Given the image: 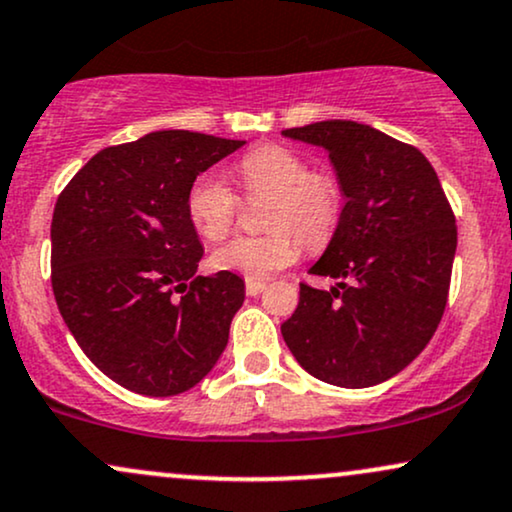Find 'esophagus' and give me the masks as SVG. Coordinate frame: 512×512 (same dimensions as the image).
I'll list each match as a JSON object with an SVG mask.
<instances>
[{
	"label": "esophagus",
	"instance_id": "obj_1",
	"mask_svg": "<svg viewBox=\"0 0 512 512\" xmlns=\"http://www.w3.org/2000/svg\"><path fill=\"white\" fill-rule=\"evenodd\" d=\"M264 288H267V281L264 279H245V293L248 295H260Z\"/></svg>",
	"mask_w": 512,
	"mask_h": 512
}]
</instances>
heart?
Returning <instances> with one entry per match:
<instances>
[{
	"instance_id": "1",
	"label": "heart",
	"mask_w": 512,
	"mask_h": 512,
	"mask_svg": "<svg viewBox=\"0 0 512 512\" xmlns=\"http://www.w3.org/2000/svg\"><path fill=\"white\" fill-rule=\"evenodd\" d=\"M236 176L248 197H269L262 236H238L214 250L219 272L260 279L298 260L300 244L324 248L341 224L343 188L329 171H310V162L283 145H260L240 157ZM238 195L212 171L200 174L186 193V214L197 236L221 240L238 214Z\"/></svg>"
}]
</instances>
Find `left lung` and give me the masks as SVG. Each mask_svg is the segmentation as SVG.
Listing matches in <instances>:
<instances>
[{
    "label": "left lung",
    "mask_w": 512,
    "mask_h": 512,
    "mask_svg": "<svg viewBox=\"0 0 512 512\" xmlns=\"http://www.w3.org/2000/svg\"><path fill=\"white\" fill-rule=\"evenodd\" d=\"M283 135L324 147L346 195L341 224L310 269L338 283H300L283 341L326 384H381L422 353L446 310L453 209L429 159L377 128L331 119Z\"/></svg>",
    "instance_id": "8db88e82"
}]
</instances>
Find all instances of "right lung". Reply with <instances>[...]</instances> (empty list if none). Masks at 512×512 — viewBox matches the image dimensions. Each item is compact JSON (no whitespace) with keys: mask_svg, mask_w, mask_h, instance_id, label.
<instances>
[{"mask_svg":"<svg viewBox=\"0 0 512 512\" xmlns=\"http://www.w3.org/2000/svg\"><path fill=\"white\" fill-rule=\"evenodd\" d=\"M245 140L155 131L104 147L61 190L52 291L92 365L123 389L176 396L207 377L245 298L238 274L197 276L186 193Z\"/></svg>","mask_w":512,"mask_h":512,"instance_id":"right-lung-1","label":"right lung"}]
</instances>
